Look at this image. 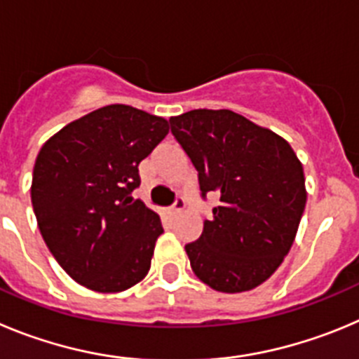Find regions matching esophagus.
Instances as JSON below:
<instances>
[{"instance_id": "34e87169", "label": "esophagus", "mask_w": 359, "mask_h": 359, "mask_svg": "<svg viewBox=\"0 0 359 359\" xmlns=\"http://www.w3.org/2000/svg\"><path fill=\"white\" fill-rule=\"evenodd\" d=\"M184 205H186V202H184L182 198H177V200H175V203H173L172 208L168 209L166 212H168V215H170V216H175V215H179L180 211H182Z\"/></svg>"}]
</instances>
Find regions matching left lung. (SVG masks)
Segmentation results:
<instances>
[{"label": "left lung", "instance_id": "8db88e82", "mask_svg": "<svg viewBox=\"0 0 359 359\" xmlns=\"http://www.w3.org/2000/svg\"><path fill=\"white\" fill-rule=\"evenodd\" d=\"M170 123L202 196H218L200 238L186 245L193 272L216 292L254 290L295 240L308 196L299 157L276 132L229 109H195Z\"/></svg>", "mask_w": 359, "mask_h": 359}]
</instances>
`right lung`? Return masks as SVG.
<instances>
[{
    "label": "right lung",
    "mask_w": 359,
    "mask_h": 359,
    "mask_svg": "<svg viewBox=\"0 0 359 359\" xmlns=\"http://www.w3.org/2000/svg\"><path fill=\"white\" fill-rule=\"evenodd\" d=\"M168 132V119L114 103L67 123L39 151L30 189L39 231L86 288L118 293L147 277L163 225L130 193Z\"/></svg>",
    "instance_id": "obj_1"
}]
</instances>
